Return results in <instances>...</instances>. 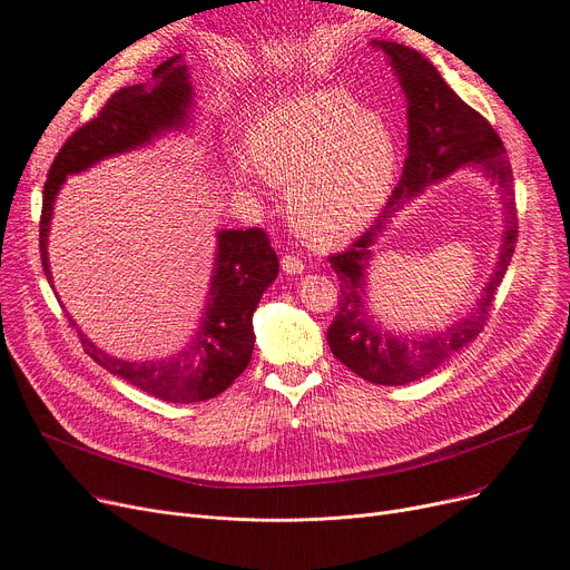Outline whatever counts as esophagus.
<instances>
[{
  "label": "esophagus",
  "mask_w": 570,
  "mask_h": 570,
  "mask_svg": "<svg viewBox=\"0 0 570 570\" xmlns=\"http://www.w3.org/2000/svg\"><path fill=\"white\" fill-rule=\"evenodd\" d=\"M282 269H284L286 275H301L303 269H305V263H303V258H297V256L286 254V256L282 258Z\"/></svg>",
  "instance_id": "34e87169"
}]
</instances>
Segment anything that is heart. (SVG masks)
<instances>
[{
	"mask_svg": "<svg viewBox=\"0 0 570 570\" xmlns=\"http://www.w3.org/2000/svg\"><path fill=\"white\" fill-rule=\"evenodd\" d=\"M252 161L235 173L288 187V215L305 239L340 245L361 233L391 191L397 138L342 89H318L265 112L249 131Z\"/></svg>",
	"mask_w": 570,
	"mask_h": 570,
	"instance_id": "obj_1",
	"label": "heart"
}]
</instances>
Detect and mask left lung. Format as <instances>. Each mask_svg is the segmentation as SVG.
I'll return each mask as SVG.
<instances>
[{
	"instance_id": "8db88e82",
	"label": "left lung",
	"mask_w": 570,
	"mask_h": 570,
	"mask_svg": "<svg viewBox=\"0 0 570 570\" xmlns=\"http://www.w3.org/2000/svg\"><path fill=\"white\" fill-rule=\"evenodd\" d=\"M372 46L391 59L406 95L409 157L400 183L374 226L346 252L327 256L340 279V312L327 327V344L337 361L361 379L376 385H404L428 376L483 333L497 288L515 252L518 209L513 170L505 147L488 119L445 85L425 55L393 41H372ZM462 165L481 167L502 191L507 226L493 279L470 316L443 332L430 336L387 334L373 321L364 291L371 249L402 204Z\"/></svg>"
}]
</instances>
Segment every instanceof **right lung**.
<instances>
[{
  "instance_id": "right-lung-1",
  "label": "right lung",
  "mask_w": 570,
  "mask_h": 570,
  "mask_svg": "<svg viewBox=\"0 0 570 570\" xmlns=\"http://www.w3.org/2000/svg\"><path fill=\"white\" fill-rule=\"evenodd\" d=\"M194 89L187 65L173 55L153 73V82L117 89L95 119H89L59 149L43 185L39 249L43 273L52 286L48 263V230L57 191L67 175L82 173L101 159L153 142L189 119ZM279 258L263 228L219 230L217 258L209 282L205 314L189 346L161 361H119L104 353L78 331L89 357L112 376L129 381L142 393L173 404H191L217 397L243 374L252 361V316L265 288L277 279ZM73 323V318H71ZM76 325V323H73Z\"/></svg>"
}]
</instances>
